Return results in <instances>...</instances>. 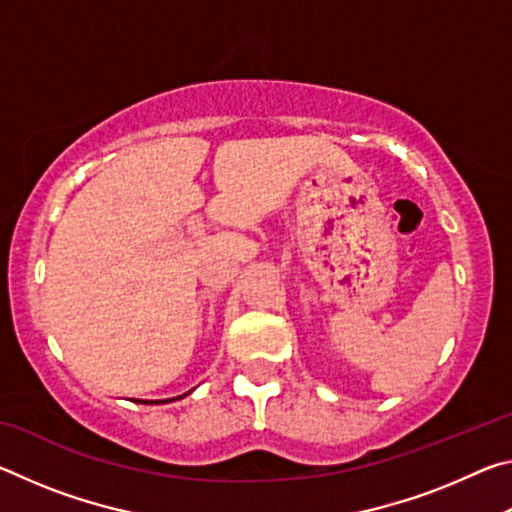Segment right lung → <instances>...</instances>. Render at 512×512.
Here are the masks:
<instances>
[{
  "instance_id": "add662e5",
  "label": "right lung",
  "mask_w": 512,
  "mask_h": 512,
  "mask_svg": "<svg viewBox=\"0 0 512 512\" xmlns=\"http://www.w3.org/2000/svg\"><path fill=\"white\" fill-rule=\"evenodd\" d=\"M194 391V388H192ZM189 391V393H192ZM189 393H185V395H178V397H171V400H135V402H140V404H169V402H176V400H183V397H187Z\"/></svg>"
}]
</instances>
